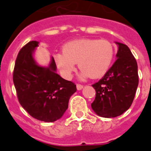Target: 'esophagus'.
<instances>
[{
	"label": "esophagus",
	"mask_w": 151,
	"mask_h": 151,
	"mask_svg": "<svg viewBox=\"0 0 151 151\" xmlns=\"http://www.w3.org/2000/svg\"><path fill=\"white\" fill-rule=\"evenodd\" d=\"M83 85H81V84H77L76 85L77 90H79V91L82 90V89H83Z\"/></svg>",
	"instance_id": "obj_1"
}]
</instances>
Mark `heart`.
<instances>
[{
	"label": "heart",
	"instance_id": "b5f03b06",
	"mask_svg": "<svg viewBox=\"0 0 151 151\" xmlns=\"http://www.w3.org/2000/svg\"><path fill=\"white\" fill-rule=\"evenodd\" d=\"M114 57L113 44L105 39H79L66 43L63 52L54 55L60 72L69 79L76 71V64L84 76L101 78L108 72Z\"/></svg>",
	"mask_w": 151,
	"mask_h": 151
}]
</instances>
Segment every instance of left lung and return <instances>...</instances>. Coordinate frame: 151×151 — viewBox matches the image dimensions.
I'll list each match as a JSON object with an SVG mask.
<instances>
[{
  "mask_svg": "<svg viewBox=\"0 0 151 151\" xmlns=\"http://www.w3.org/2000/svg\"><path fill=\"white\" fill-rule=\"evenodd\" d=\"M116 43L117 59L104 76L92 85L96 94L91 108L106 118L116 117L130 108L139 84L136 60L127 45Z\"/></svg>",
  "mask_w": 151,
  "mask_h": 151,
  "instance_id": "obj_1",
  "label": "left lung"
}]
</instances>
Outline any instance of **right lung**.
<instances>
[{
    "instance_id": "right-lung-1",
    "label": "right lung",
    "mask_w": 151,
    "mask_h": 151,
    "mask_svg": "<svg viewBox=\"0 0 151 151\" xmlns=\"http://www.w3.org/2000/svg\"><path fill=\"white\" fill-rule=\"evenodd\" d=\"M38 45L37 41H31L19 50L14 67L13 83L19 102L32 117L53 122L67 110L76 85L56 73L53 57L48 68L36 64L33 51Z\"/></svg>"
}]
</instances>
